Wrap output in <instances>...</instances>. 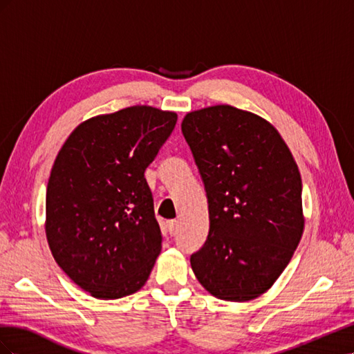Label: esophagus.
Here are the masks:
<instances>
[{
  "instance_id": "34e87169",
  "label": "esophagus",
  "mask_w": 354,
  "mask_h": 354,
  "mask_svg": "<svg viewBox=\"0 0 354 354\" xmlns=\"http://www.w3.org/2000/svg\"><path fill=\"white\" fill-rule=\"evenodd\" d=\"M177 226H178L177 220H169V221L167 223V227H168V232H169L171 236H173V234H176V232H177Z\"/></svg>"
}]
</instances>
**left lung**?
Instances as JSON below:
<instances>
[{
	"mask_svg": "<svg viewBox=\"0 0 354 354\" xmlns=\"http://www.w3.org/2000/svg\"><path fill=\"white\" fill-rule=\"evenodd\" d=\"M181 131L207 192L209 232L190 264L202 286L248 301L281 276L303 234L298 167L263 118L227 104L190 112Z\"/></svg>",
	"mask_w": 354,
	"mask_h": 354,
	"instance_id": "left-lung-1",
	"label": "left lung"
}]
</instances>
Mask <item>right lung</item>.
Listing matches in <instances>:
<instances>
[{
  "instance_id": "obj_1",
  "label": "right lung",
  "mask_w": 354,
  "mask_h": 354,
  "mask_svg": "<svg viewBox=\"0 0 354 354\" xmlns=\"http://www.w3.org/2000/svg\"><path fill=\"white\" fill-rule=\"evenodd\" d=\"M174 112L133 106L73 130L47 185L46 233L55 260L95 298L140 289L160 252L145 171L173 133Z\"/></svg>"
}]
</instances>
